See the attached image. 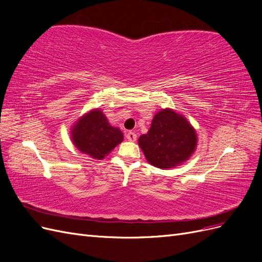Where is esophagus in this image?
Returning a JSON list of instances; mask_svg holds the SVG:
<instances>
[{
  "instance_id": "34e87169",
  "label": "esophagus",
  "mask_w": 262,
  "mask_h": 262,
  "mask_svg": "<svg viewBox=\"0 0 262 262\" xmlns=\"http://www.w3.org/2000/svg\"><path fill=\"white\" fill-rule=\"evenodd\" d=\"M125 138L128 139V141L134 142V141L137 140V134L134 133V132H131V131H129V132H126V134H125Z\"/></svg>"
}]
</instances>
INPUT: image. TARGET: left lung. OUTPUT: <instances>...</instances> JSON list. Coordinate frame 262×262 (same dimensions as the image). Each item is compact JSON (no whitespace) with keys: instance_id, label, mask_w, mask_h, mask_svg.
I'll list each match as a JSON object with an SVG mask.
<instances>
[{"instance_id":"8db88e82","label":"left lung","mask_w":262,"mask_h":262,"mask_svg":"<svg viewBox=\"0 0 262 262\" xmlns=\"http://www.w3.org/2000/svg\"><path fill=\"white\" fill-rule=\"evenodd\" d=\"M196 144L192 124L171 108L158 110L147 133L139 138V146L146 161L161 169L173 168L188 161Z\"/></svg>"}]
</instances>
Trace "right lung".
<instances>
[{
    "mask_svg": "<svg viewBox=\"0 0 262 262\" xmlns=\"http://www.w3.org/2000/svg\"><path fill=\"white\" fill-rule=\"evenodd\" d=\"M75 147L94 160H104L123 141L121 130L109 123L100 108H94L76 120L70 129Z\"/></svg>",
    "mask_w": 262,
    "mask_h": 262,
    "instance_id": "right-lung-1",
    "label": "right lung"
}]
</instances>
